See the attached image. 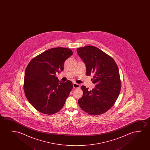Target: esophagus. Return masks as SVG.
<instances>
[{
	"label": "esophagus",
	"instance_id": "34e87169",
	"mask_svg": "<svg viewBox=\"0 0 150 150\" xmlns=\"http://www.w3.org/2000/svg\"><path fill=\"white\" fill-rule=\"evenodd\" d=\"M73 86L74 88H80V85L76 83H73Z\"/></svg>",
	"mask_w": 150,
	"mask_h": 150
}]
</instances>
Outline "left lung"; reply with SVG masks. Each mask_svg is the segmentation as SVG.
<instances>
[{
    "mask_svg": "<svg viewBox=\"0 0 150 150\" xmlns=\"http://www.w3.org/2000/svg\"><path fill=\"white\" fill-rule=\"evenodd\" d=\"M77 51L86 64V75L94 74L92 80L96 84L92 91L81 86L83 96L78 100V105L90 115L103 114L115 104L120 92L118 66L113 58L94 46L78 47Z\"/></svg>",
    "mask_w": 150,
    "mask_h": 150,
    "instance_id": "8db88e82",
    "label": "left lung"
}]
</instances>
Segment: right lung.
<instances>
[{
    "mask_svg": "<svg viewBox=\"0 0 150 150\" xmlns=\"http://www.w3.org/2000/svg\"><path fill=\"white\" fill-rule=\"evenodd\" d=\"M71 50L54 47L33 58L25 71L23 90L28 100L40 113L52 115L64 107L73 88L72 81H59L56 73L64 71Z\"/></svg>",
    "mask_w": 150,
    "mask_h": 150,
    "instance_id": "add662e5",
    "label": "right lung"
}]
</instances>
